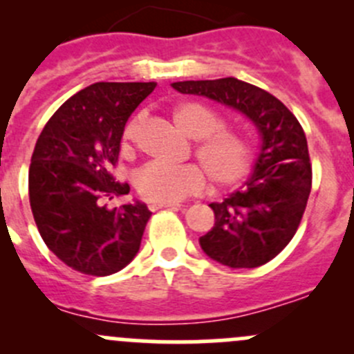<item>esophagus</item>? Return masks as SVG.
I'll list each match as a JSON object with an SVG mask.
<instances>
[{
  "mask_svg": "<svg viewBox=\"0 0 354 354\" xmlns=\"http://www.w3.org/2000/svg\"><path fill=\"white\" fill-rule=\"evenodd\" d=\"M180 203L174 202H166V203H159V202H151L149 203V209L151 210H159V209H180Z\"/></svg>",
  "mask_w": 354,
  "mask_h": 354,
  "instance_id": "obj_1",
  "label": "esophagus"
}]
</instances>
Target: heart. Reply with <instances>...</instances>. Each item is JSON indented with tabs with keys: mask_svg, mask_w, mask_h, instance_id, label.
<instances>
[{
	"mask_svg": "<svg viewBox=\"0 0 354 354\" xmlns=\"http://www.w3.org/2000/svg\"><path fill=\"white\" fill-rule=\"evenodd\" d=\"M176 127L187 137L198 140L197 157L214 185L227 187L248 173L252 164V145L245 135L223 128L219 114L200 102H183L173 111ZM140 121L131 120L124 128V142L137 138ZM205 185V173L197 164L149 162L137 174L140 194L151 202H178L197 194Z\"/></svg>",
	"mask_w": 354,
	"mask_h": 354,
	"instance_id": "heart-1",
	"label": "heart"
}]
</instances>
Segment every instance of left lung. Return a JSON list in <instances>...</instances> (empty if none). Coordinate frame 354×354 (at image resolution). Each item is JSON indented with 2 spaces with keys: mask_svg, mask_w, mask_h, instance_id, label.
I'll list each match as a JSON object with an SVG mask.
<instances>
[{
  "mask_svg": "<svg viewBox=\"0 0 354 354\" xmlns=\"http://www.w3.org/2000/svg\"><path fill=\"white\" fill-rule=\"evenodd\" d=\"M171 87L238 111L259 131L252 174L223 202L209 203L216 221L198 243L207 257L231 269L263 266L295 236L312 190L301 124L279 99L234 77L174 82Z\"/></svg>",
  "mask_w": 354,
  "mask_h": 354,
  "instance_id": "1",
  "label": "left lung"
}]
</instances>
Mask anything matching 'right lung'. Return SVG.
<instances>
[{
    "mask_svg": "<svg viewBox=\"0 0 354 354\" xmlns=\"http://www.w3.org/2000/svg\"><path fill=\"white\" fill-rule=\"evenodd\" d=\"M156 82H97L71 95L44 127L28 169V198L48 248L68 267L109 276L140 248L152 216L144 202L108 209L102 198L128 195L109 169L124 124Z\"/></svg>",
    "mask_w": 354,
    "mask_h": 354,
    "instance_id": "right-lung-1",
    "label": "right lung"
}]
</instances>
